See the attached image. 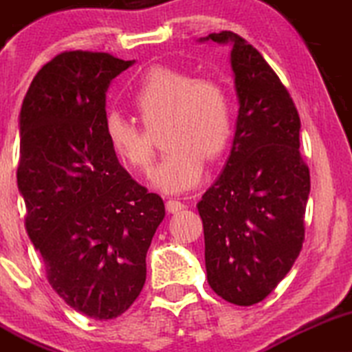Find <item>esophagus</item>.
Segmentation results:
<instances>
[{"mask_svg":"<svg viewBox=\"0 0 352 352\" xmlns=\"http://www.w3.org/2000/svg\"><path fill=\"white\" fill-rule=\"evenodd\" d=\"M184 208H186V204L179 199H173V197H169V199L166 201V209H168V212H179L181 209Z\"/></svg>","mask_w":352,"mask_h":352,"instance_id":"obj_1","label":"esophagus"}]
</instances>
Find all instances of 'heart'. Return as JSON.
I'll list each match as a JSON object with an SVG mask.
<instances>
[{"mask_svg": "<svg viewBox=\"0 0 352 352\" xmlns=\"http://www.w3.org/2000/svg\"><path fill=\"white\" fill-rule=\"evenodd\" d=\"M133 104L144 126L118 111L104 116V136L118 157L138 171H149L155 143L149 129L166 121L168 151L153 173L156 188L183 192L195 188L208 160L226 151L234 126L231 94L223 81L188 69L153 66L133 93Z\"/></svg>", "mask_w": 352, "mask_h": 352, "instance_id": "obj_1", "label": "heart"}]
</instances>
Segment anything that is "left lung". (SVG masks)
Here are the masks:
<instances>
[{"instance_id": "left-lung-1", "label": "left lung", "mask_w": 352, "mask_h": 352, "mask_svg": "<svg viewBox=\"0 0 352 352\" xmlns=\"http://www.w3.org/2000/svg\"><path fill=\"white\" fill-rule=\"evenodd\" d=\"M204 39L232 45L239 100L231 155L197 203L208 283L224 301L252 306L283 281L304 243L311 177L299 153L301 120L286 86L250 43L232 31Z\"/></svg>"}]
</instances>
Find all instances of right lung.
I'll use <instances>...</instances> for the list:
<instances>
[{"label":"right lung","mask_w":352,"mask_h":352,"mask_svg":"<svg viewBox=\"0 0 352 352\" xmlns=\"http://www.w3.org/2000/svg\"><path fill=\"white\" fill-rule=\"evenodd\" d=\"M131 65L108 53L65 51L38 71L19 114L26 232L51 287L100 321L136 301L164 218L161 196L129 176L102 128L109 82Z\"/></svg>","instance_id":"add662e5"}]
</instances>
